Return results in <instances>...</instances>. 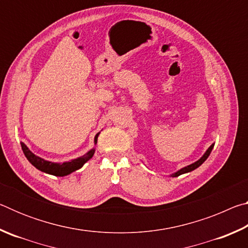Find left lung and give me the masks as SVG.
<instances>
[{"label": "left lung", "mask_w": 248, "mask_h": 248, "mask_svg": "<svg viewBox=\"0 0 248 248\" xmlns=\"http://www.w3.org/2000/svg\"><path fill=\"white\" fill-rule=\"evenodd\" d=\"M213 146H215V143L209 146V149H208L207 151H205V153L198 159V161L195 162V163H192V164L188 165V166H185V167H183V169H180L179 170L176 171V173L171 174V175H170L171 177H177V176H179V175L185 174V173H189V171L194 170H196V169H198V167H199L201 164H202V163L205 161V159L208 158V156L210 155V153H211V151H212V149H213Z\"/></svg>", "instance_id": "8db88e82"}]
</instances>
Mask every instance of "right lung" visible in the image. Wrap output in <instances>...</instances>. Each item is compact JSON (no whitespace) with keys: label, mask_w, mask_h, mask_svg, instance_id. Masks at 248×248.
I'll use <instances>...</instances> for the list:
<instances>
[{"label":"right lung","mask_w":248,"mask_h":248,"mask_svg":"<svg viewBox=\"0 0 248 248\" xmlns=\"http://www.w3.org/2000/svg\"><path fill=\"white\" fill-rule=\"evenodd\" d=\"M98 136H99V132L95 136V139H94L95 144L97 143ZM20 145H22V150L25 154V156H26L28 161L31 163V165L35 166L37 170L44 171V173H47L53 176H66L71 173H73L75 170H79L87 161H89V159L93 157V155L95 153V149L93 148L81 157L71 159V161L64 162V163H53L50 161H46V159L37 156V155L33 154L31 151L27 148L26 144L23 143V142H20Z\"/></svg>","instance_id":"obj_1"}]
</instances>
